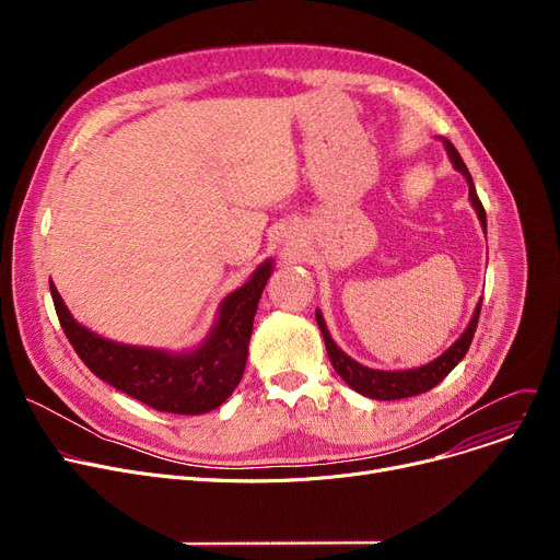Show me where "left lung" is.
I'll return each instance as SVG.
<instances>
[{"mask_svg":"<svg viewBox=\"0 0 560 560\" xmlns=\"http://www.w3.org/2000/svg\"><path fill=\"white\" fill-rule=\"evenodd\" d=\"M445 147H447V154H450L454 167L465 176L467 184H469V201H472L475 211H477V215H479V220L483 224V231H486V211H483V203H481V199H479V195L475 190L472 176H469L460 154L456 152V147L447 138H445ZM479 313H481V302H479V306L475 311V317L469 319L465 334L445 351L443 357H438L435 361H431L429 365H422L418 370H404V372L370 370V368L357 363L354 359H349L345 351L338 349V345L331 340L329 329L325 325V319H322L319 311H315V319H317V327L322 331V338H325L329 361H331L334 370L342 376L345 384L349 388H354L357 393L365 395V397L390 401V399L413 397V395L427 393L433 386H438L440 381H443L458 365V361H463V357L467 354V349H469V345H472V338H475V331H477V325H479Z\"/></svg>","mask_w":560,"mask_h":560,"instance_id":"1","label":"left lung"}]
</instances>
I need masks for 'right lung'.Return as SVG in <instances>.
<instances>
[{
  "label": "right lung",
  "mask_w": 560,
  "mask_h": 560,
  "mask_svg": "<svg viewBox=\"0 0 560 560\" xmlns=\"http://www.w3.org/2000/svg\"><path fill=\"white\" fill-rule=\"evenodd\" d=\"M270 275L272 262L268 260L243 288L231 292L211 336L186 354L120 345L88 331L77 325L51 281L49 290L70 345L95 376L161 413L201 416L226 401L241 384L254 315Z\"/></svg>",
  "instance_id": "obj_1"
}]
</instances>
